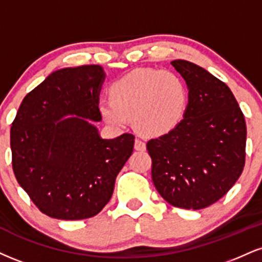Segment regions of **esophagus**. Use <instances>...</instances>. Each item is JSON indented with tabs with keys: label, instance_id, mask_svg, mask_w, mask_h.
<instances>
[{
	"label": "esophagus",
	"instance_id": "34e87169",
	"mask_svg": "<svg viewBox=\"0 0 262 262\" xmlns=\"http://www.w3.org/2000/svg\"><path fill=\"white\" fill-rule=\"evenodd\" d=\"M134 147H135V150L144 151L145 149H146V145H145V143L140 139V138H137L134 141Z\"/></svg>",
	"mask_w": 262,
	"mask_h": 262
}]
</instances>
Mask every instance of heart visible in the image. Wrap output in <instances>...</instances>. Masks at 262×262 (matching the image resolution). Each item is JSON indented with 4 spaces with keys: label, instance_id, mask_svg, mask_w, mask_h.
Here are the masks:
<instances>
[{
    "label": "heart",
    "instance_id": "heart-1",
    "mask_svg": "<svg viewBox=\"0 0 262 262\" xmlns=\"http://www.w3.org/2000/svg\"><path fill=\"white\" fill-rule=\"evenodd\" d=\"M110 101L100 113L113 127H124L133 117L135 128L146 135L171 132L184 116L188 90L178 74L154 68H138L110 86Z\"/></svg>",
    "mask_w": 262,
    "mask_h": 262
}]
</instances>
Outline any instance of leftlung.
<instances>
[{
	"mask_svg": "<svg viewBox=\"0 0 262 262\" xmlns=\"http://www.w3.org/2000/svg\"><path fill=\"white\" fill-rule=\"evenodd\" d=\"M171 63L188 85L189 102L171 132L147 141L151 177L172 206L200 210L225 196L241 177L247 125L223 81L184 59Z\"/></svg>",
	"mask_w": 262,
	"mask_h": 262,
	"instance_id": "obj_1",
	"label": "left lung"
}]
</instances>
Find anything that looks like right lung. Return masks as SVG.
<instances>
[{
  "label": "right lung",
  "instance_id": "obj_1",
  "mask_svg": "<svg viewBox=\"0 0 262 262\" xmlns=\"http://www.w3.org/2000/svg\"><path fill=\"white\" fill-rule=\"evenodd\" d=\"M97 64L53 72L21 101L11 128L12 167L35 206L58 220H85L111 199L134 147L133 134L101 139ZM66 115L74 118L62 120Z\"/></svg>",
  "mask_w": 262,
  "mask_h": 262
}]
</instances>
